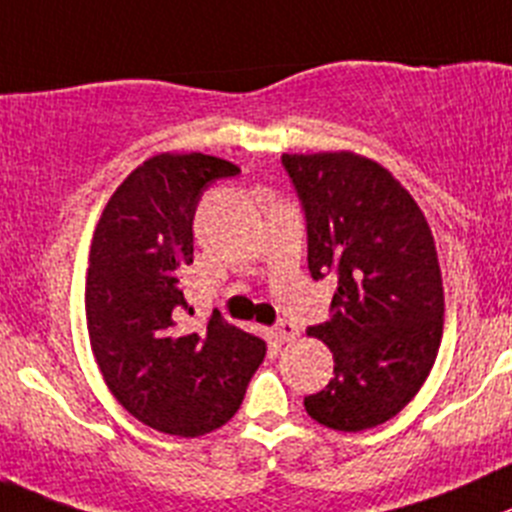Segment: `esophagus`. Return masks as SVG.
Returning <instances> with one entry per match:
<instances>
[{"instance_id":"34e87169","label":"esophagus","mask_w":512,"mask_h":512,"mask_svg":"<svg viewBox=\"0 0 512 512\" xmlns=\"http://www.w3.org/2000/svg\"><path fill=\"white\" fill-rule=\"evenodd\" d=\"M295 336H298V326H295V323L283 321V323H278V326H275V338H278L280 343L293 341Z\"/></svg>"}]
</instances>
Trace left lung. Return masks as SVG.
Listing matches in <instances>:
<instances>
[{"label": "left lung", "mask_w": 512, "mask_h": 512, "mask_svg": "<svg viewBox=\"0 0 512 512\" xmlns=\"http://www.w3.org/2000/svg\"><path fill=\"white\" fill-rule=\"evenodd\" d=\"M308 219V267L333 272V318L308 336L333 379L305 412L338 432L379 427L417 396L437 358L444 288L427 217L401 181L356 151L283 154Z\"/></svg>", "instance_id": "left-lung-1"}]
</instances>
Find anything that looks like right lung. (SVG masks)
<instances>
[{"label": "right lung", "instance_id": "add662e5", "mask_svg": "<svg viewBox=\"0 0 512 512\" xmlns=\"http://www.w3.org/2000/svg\"><path fill=\"white\" fill-rule=\"evenodd\" d=\"M240 166L164 151L131 171L100 212L85 272V323L105 386L146 427L202 437L240 409L267 343L212 313L184 333L179 275L194 260L202 191Z\"/></svg>", "mask_w": 512, "mask_h": 512}]
</instances>
